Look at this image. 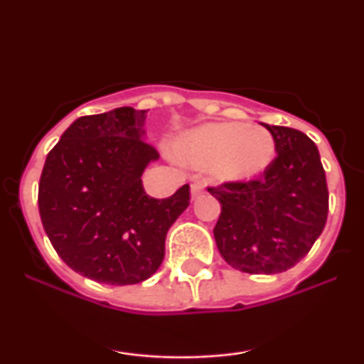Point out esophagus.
Wrapping results in <instances>:
<instances>
[{
  "label": "esophagus",
  "mask_w": 364,
  "mask_h": 364,
  "mask_svg": "<svg viewBox=\"0 0 364 364\" xmlns=\"http://www.w3.org/2000/svg\"><path fill=\"white\" fill-rule=\"evenodd\" d=\"M190 190H191V198L195 200L196 196H200L203 193V191H205V185H203L202 181H195V183H191Z\"/></svg>",
  "instance_id": "obj_1"
}]
</instances>
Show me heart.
I'll return each mask as SVG.
<instances>
[{
    "mask_svg": "<svg viewBox=\"0 0 364 364\" xmlns=\"http://www.w3.org/2000/svg\"><path fill=\"white\" fill-rule=\"evenodd\" d=\"M174 154L191 168H203L217 181H246L270 166L275 139L262 124L205 123L183 133Z\"/></svg>",
    "mask_w": 364,
    "mask_h": 364,
    "instance_id": "obj_1",
    "label": "heart"
}]
</instances>
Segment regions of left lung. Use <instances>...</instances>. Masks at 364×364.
<instances>
[{"label":"left lung","mask_w":364,"mask_h":364,"mask_svg":"<svg viewBox=\"0 0 364 364\" xmlns=\"http://www.w3.org/2000/svg\"><path fill=\"white\" fill-rule=\"evenodd\" d=\"M277 157L260 179L208 188L220 203L219 253L246 274H279L308 255L327 223L328 191L316 145L299 129L265 124Z\"/></svg>","instance_id":"left-lung-1"}]
</instances>
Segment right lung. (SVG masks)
I'll list each match as a JSON object with an SVG mask.
<instances>
[{"label":"right lung","mask_w":364,"mask_h":364,"mask_svg":"<svg viewBox=\"0 0 364 364\" xmlns=\"http://www.w3.org/2000/svg\"><path fill=\"white\" fill-rule=\"evenodd\" d=\"M147 111L116 107L82 116L48 154L39 214L61 260L111 286L139 284L164 260L169 228L190 205V186L169 198L144 191L141 174L159 159L145 141Z\"/></svg>","instance_id":"1"}]
</instances>
